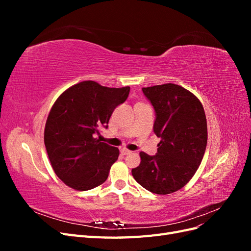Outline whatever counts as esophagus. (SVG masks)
<instances>
[{
    "label": "esophagus",
    "mask_w": 251,
    "mask_h": 251,
    "mask_svg": "<svg viewBox=\"0 0 251 251\" xmlns=\"http://www.w3.org/2000/svg\"><path fill=\"white\" fill-rule=\"evenodd\" d=\"M120 153L123 154V155H128V154H131L132 151H128L127 149H126V148H124V149H121L120 150Z\"/></svg>",
    "instance_id": "obj_1"
}]
</instances>
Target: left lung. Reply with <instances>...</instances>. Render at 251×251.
I'll use <instances>...</instances> for the list:
<instances>
[{
  "label": "left lung",
  "mask_w": 251,
  "mask_h": 251,
  "mask_svg": "<svg viewBox=\"0 0 251 251\" xmlns=\"http://www.w3.org/2000/svg\"><path fill=\"white\" fill-rule=\"evenodd\" d=\"M156 113L154 133L161 138L157 153L140 151L134 179L148 191L168 195L183 187L202 161L207 144V123L200 100L183 87L164 83L142 88Z\"/></svg>",
  "instance_id": "8db88e82"
}]
</instances>
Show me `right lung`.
I'll use <instances>...</instances> for the list:
<instances>
[{
	"label": "right lung",
	"instance_id": "1",
	"mask_svg": "<svg viewBox=\"0 0 251 251\" xmlns=\"http://www.w3.org/2000/svg\"><path fill=\"white\" fill-rule=\"evenodd\" d=\"M128 93L130 87L108 88L86 80L67 89L53 104L44 141L53 171L66 185L89 191L107 180L119 150L95 135L108 127L113 111Z\"/></svg>",
	"mask_w": 251,
	"mask_h": 251
}]
</instances>
